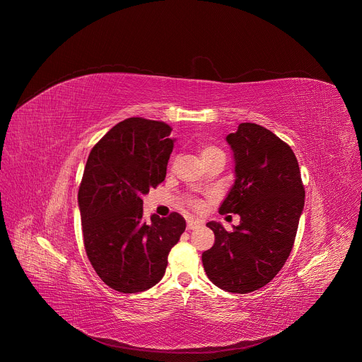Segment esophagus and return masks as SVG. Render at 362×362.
I'll use <instances>...</instances> for the list:
<instances>
[{
	"label": "esophagus",
	"instance_id": "1",
	"mask_svg": "<svg viewBox=\"0 0 362 362\" xmlns=\"http://www.w3.org/2000/svg\"><path fill=\"white\" fill-rule=\"evenodd\" d=\"M202 226V222L200 221H197V219H189L187 221V230H193V229H197V228H200Z\"/></svg>",
	"mask_w": 362,
	"mask_h": 362
}]
</instances>
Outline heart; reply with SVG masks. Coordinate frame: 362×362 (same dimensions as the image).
<instances>
[{
	"label": "heart",
	"mask_w": 362,
	"mask_h": 362,
	"mask_svg": "<svg viewBox=\"0 0 362 362\" xmlns=\"http://www.w3.org/2000/svg\"><path fill=\"white\" fill-rule=\"evenodd\" d=\"M200 154H202V159L211 158V156H216V154H222V156H225L223 150H221V148L216 147V146H203L202 150H200ZM189 204L193 206L194 209H199V208H200V202H199L197 199H190V200H189Z\"/></svg>",
	"instance_id": "heart-1"
}]
</instances>
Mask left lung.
<instances>
[{
	"mask_svg": "<svg viewBox=\"0 0 362 362\" xmlns=\"http://www.w3.org/2000/svg\"><path fill=\"white\" fill-rule=\"evenodd\" d=\"M235 159V183L219 212L238 214L240 223L228 232L206 226L215 243L202 253L208 278L235 293L257 291L271 282L292 250L305 203V189L292 148L271 130L240 123L226 136Z\"/></svg>",
	"mask_w": 362,
	"mask_h": 362,
	"instance_id": "1",
	"label": "left lung"
}]
</instances>
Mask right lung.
Masks as SVG:
<instances>
[{
  "label": "right lung",
  "instance_id": "obj_1",
  "mask_svg": "<svg viewBox=\"0 0 362 362\" xmlns=\"http://www.w3.org/2000/svg\"><path fill=\"white\" fill-rule=\"evenodd\" d=\"M172 127L130 117L91 148L78 189L83 240L88 261L112 289L136 293L165 275L170 249L186 229L173 212L143 221V200L166 177Z\"/></svg>",
  "mask_w": 362,
  "mask_h": 362
}]
</instances>
